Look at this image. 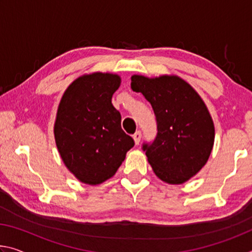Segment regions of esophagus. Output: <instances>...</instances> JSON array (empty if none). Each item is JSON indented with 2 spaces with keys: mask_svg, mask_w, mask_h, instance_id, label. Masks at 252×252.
<instances>
[{
  "mask_svg": "<svg viewBox=\"0 0 252 252\" xmlns=\"http://www.w3.org/2000/svg\"><path fill=\"white\" fill-rule=\"evenodd\" d=\"M133 140L135 144H139L140 140H141V131H136L133 134Z\"/></svg>",
  "mask_w": 252,
  "mask_h": 252,
  "instance_id": "34e87169",
  "label": "esophagus"
}]
</instances>
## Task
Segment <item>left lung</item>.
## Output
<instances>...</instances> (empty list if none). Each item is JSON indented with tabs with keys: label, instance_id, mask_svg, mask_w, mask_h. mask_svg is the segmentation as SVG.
Here are the masks:
<instances>
[{
	"label": "left lung",
	"instance_id": "obj_1",
	"mask_svg": "<svg viewBox=\"0 0 252 252\" xmlns=\"http://www.w3.org/2000/svg\"><path fill=\"white\" fill-rule=\"evenodd\" d=\"M131 89L142 93L156 114L157 138L143 144L153 172L169 185H182L204 167L215 143V125L206 103L174 74H134Z\"/></svg>",
	"mask_w": 252,
	"mask_h": 252
}]
</instances>
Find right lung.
<instances>
[{
	"label": "right lung",
	"mask_w": 252,
	"mask_h": 252,
	"mask_svg": "<svg viewBox=\"0 0 252 252\" xmlns=\"http://www.w3.org/2000/svg\"><path fill=\"white\" fill-rule=\"evenodd\" d=\"M120 84L121 76L114 73L83 74L66 88L59 103L55 144L67 170L85 185L112 178L134 146L112 104Z\"/></svg>",
	"instance_id": "obj_1"
}]
</instances>
